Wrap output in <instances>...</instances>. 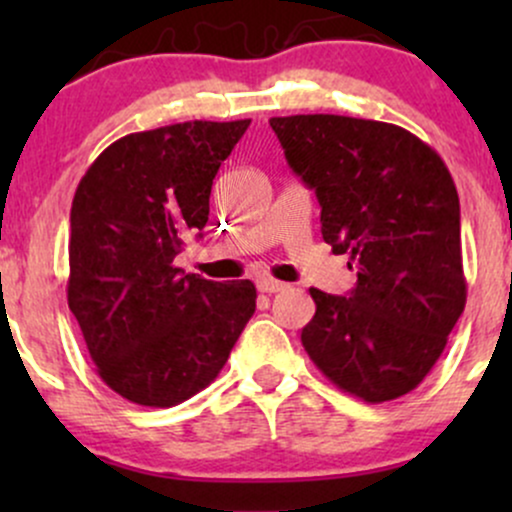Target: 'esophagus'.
<instances>
[{"mask_svg":"<svg viewBox=\"0 0 512 512\" xmlns=\"http://www.w3.org/2000/svg\"><path fill=\"white\" fill-rule=\"evenodd\" d=\"M257 289H260L262 293H279L286 289V284L284 281L272 279V276H260V279H257Z\"/></svg>","mask_w":512,"mask_h":512,"instance_id":"obj_1","label":"esophagus"}]
</instances>
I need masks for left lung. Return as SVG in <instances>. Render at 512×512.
<instances>
[{
  "instance_id": "obj_1",
  "label": "left lung",
  "mask_w": 512,
  "mask_h": 512,
  "mask_svg": "<svg viewBox=\"0 0 512 512\" xmlns=\"http://www.w3.org/2000/svg\"><path fill=\"white\" fill-rule=\"evenodd\" d=\"M293 173L320 202L322 238L349 255V296L310 289L301 342L339 390L380 404L419 387L467 303L460 197L443 158L390 122L272 117Z\"/></svg>"
}]
</instances>
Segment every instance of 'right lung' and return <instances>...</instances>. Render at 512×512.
Masks as SVG:
<instances>
[{
    "mask_svg": "<svg viewBox=\"0 0 512 512\" xmlns=\"http://www.w3.org/2000/svg\"><path fill=\"white\" fill-rule=\"evenodd\" d=\"M250 120L134 132L81 178L69 216L67 301L103 383L142 407L185 402L226 366L255 313V284L175 267L209 221L221 161Z\"/></svg>",
    "mask_w": 512,
    "mask_h": 512,
    "instance_id": "1",
    "label": "right lung"
}]
</instances>
